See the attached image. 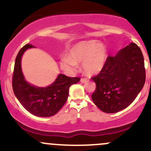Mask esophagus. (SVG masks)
Wrapping results in <instances>:
<instances>
[{
    "label": "esophagus",
    "mask_w": 151,
    "mask_h": 151,
    "mask_svg": "<svg viewBox=\"0 0 151 151\" xmlns=\"http://www.w3.org/2000/svg\"><path fill=\"white\" fill-rule=\"evenodd\" d=\"M80 81H81V83H86V82L88 81V79H87V78H81Z\"/></svg>",
    "instance_id": "obj_1"
}]
</instances>
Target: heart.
Segmentation results:
<instances>
[{"label":"heart","instance_id":"b5f03b06","mask_svg":"<svg viewBox=\"0 0 151 151\" xmlns=\"http://www.w3.org/2000/svg\"><path fill=\"white\" fill-rule=\"evenodd\" d=\"M107 50L104 45L97 41H84L71 47L68 57L60 61V67L67 72L75 71L77 63L83 62V69L88 75L99 74L104 68L107 60Z\"/></svg>","mask_w":151,"mask_h":151}]
</instances>
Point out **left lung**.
I'll return each mask as SVG.
<instances>
[{
    "mask_svg": "<svg viewBox=\"0 0 151 151\" xmlns=\"http://www.w3.org/2000/svg\"><path fill=\"white\" fill-rule=\"evenodd\" d=\"M144 58L134 43L127 45L115 56H108L102 70L92 80L96 90L91 95L99 109L115 113L129 106L145 83Z\"/></svg>",
    "mask_w": 151,
    "mask_h": 151,
    "instance_id": "left-lung-1",
    "label": "left lung"
}]
</instances>
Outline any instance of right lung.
<instances>
[{"mask_svg": "<svg viewBox=\"0 0 151 151\" xmlns=\"http://www.w3.org/2000/svg\"><path fill=\"white\" fill-rule=\"evenodd\" d=\"M33 47L27 44L16 57L12 76V88L20 104L33 115L50 117L55 115L66 102L71 85L77 83L80 77H69L59 74L55 81L47 88H37L25 80L21 69V58L24 52Z\"/></svg>", "mask_w": 151, "mask_h": 151, "instance_id": "right-lung-1", "label": "right lung"}]
</instances>
